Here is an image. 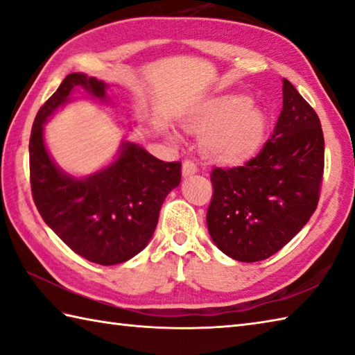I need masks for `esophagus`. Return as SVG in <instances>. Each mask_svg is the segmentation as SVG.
I'll use <instances>...</instances> for the list:
<instances>
[{"label": "esophagus", "mask_w": 355, "mask_h": 355, "mask_svg": "<svg viewBox=\"0 0 355 355\" xmlns=\"http://www.w3.org/2000/svg\"><path fill=\"white\" fill-rule=\"evenodd\" d=\"M198 164L195 162V160H191V159H189V160H185V162L182 164V175L184 176H191V175H195V173H198Z\"/></svg>", "instance_id": "1"}]
</instances>
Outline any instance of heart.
<instances>
[{"instance_id":"heart-1","label":"heart","mask_w":355,"mask_h":355,"mask_svg":"<svg viewBox=\"0 0 355 355\" xmlns=\"http://www.w3.org/2000/svg\"><path fill=\"white\" fill-rule=\"evenodd\" d=\"M182 122L187 130L202 135V151L220 164H243L255 157L269 128L266 112L250 97L239 94L198 103L185 112Z\"/></svg>"}]
</instances>
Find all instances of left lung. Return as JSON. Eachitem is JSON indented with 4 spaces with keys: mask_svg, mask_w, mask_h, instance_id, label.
<instances>
[{
    "mask_svg": "<svg viewBox=\"0 0 355 355\" xmlns=\"http://www.w3.org/2000/svg\"><path fill=\"white\" fill-rule=\"evenodd\" d=\"M324 137L317 112L283 78V110L258 155L233 168H213L207 227L220 252L243 263L272 257L317 209Z\"/></svg>",
    "mask_w": 355,
    "mask_h": 355,
    "instance_id": "1",
    "label": "left lung"
}]
</instances>
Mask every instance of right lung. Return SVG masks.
Returning a JSON list of instances; mask_svg holds the SVG:
<instances>
[{
  "label": "right lung",
  "mask_w": 355,
  "mask_h": 355,
  "mask_svg": "<svg viewBox=\"0 0 355 355\" xmlns=\"http://www.w3.org/2000/svg\"><path fill=\"white\" fill-rule=\"evenodd\" d=\"M83 88L106 102L108 85L73 72L46 100L29 140L32 198L43 220L77 255L114 266L136 257L155 233L166 195L180 182V162H164L137 144L122 142L116 160L86 178H73L53 162L43 125L71 92Z\"/></svg>",
  "instance_id": "right-lung-1"
}]
</instances>
